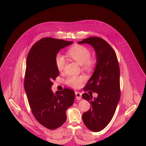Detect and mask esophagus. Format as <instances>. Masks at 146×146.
<instances>
[{
    "mask_svg": "<svg viewBox=\"0 0 146 146\" xmlns=\"http://www.w3.org/2000/svg\"><path fill=\"white\" fill-rule=\"evenodd\" d=\"M76 98L77 100H80L82 99V93L79 92H75Z\"/></svg>",
    "mask_w": 146,
    "mask_h": 146,
    "instance_id": "1",
    "label": "esophagus"
}]
</instances>
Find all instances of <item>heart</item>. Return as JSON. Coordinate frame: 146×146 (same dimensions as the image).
<instances>
[{"label": "heart", "instance_id": "heart-1", "mask_svg": "<svg viewBox=\"0 0 146 146\" xmlns=\"http://www.w3.org/2000/svg\"><path fill=\"white\" fill-rule=\"evenodd\" d=\"M70 57L78 63L83 65L85 69L90 70L93 67V61L91 60V52L86 46L81 44H75L71 46L67 51ZM55 63L57 70L61 72L66 64V60L64 56L58 53L55 57ZM85 80V76H71L67 78L66 84L73 88H79Z\"/></svg>", "mask_w": 146, "mask_h": 146}]
</instances>
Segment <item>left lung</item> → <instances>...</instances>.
<instances>
[{"mask_svg": "<svg viewBox=\"0 0 146 146\" xmlns=\"http://www.w3.org/2000/svg\"><path fill=\"white\" fill-rule=\"evenodd\" d=\"M78 43L92 45L97 54L96 69L84 90L97 93L98 97L92 100V94H83V98L89 102L90 108L84 113L82 119L89 130L100 131L112 120L120 98L119 62L113 48L101 38L90 37Z\"/></svg>", "mask_w": 146, "mask_h": 146, "instance_id": "left-lung-1", "label": "left lung"}]
</instances>
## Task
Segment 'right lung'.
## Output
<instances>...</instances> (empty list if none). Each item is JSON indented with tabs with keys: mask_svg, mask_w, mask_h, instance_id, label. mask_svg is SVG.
Listing matches in <instances>:
<instances>
[{
	"mask_svg": "<svg viewBox=\"0 0 146 146\" xmlns=\"http://www.w3.org/2000/svg\"><path fill=\"white\" fill-rule=\"evenodd\" d=\"M72 42L45 38L30 49L26 61L24 88L31 112L44 127L54 130L65 123L66 110L75 100V92L68 88L54 94L52 80L59 75L55 57L59 50Z\"/></svg>",
	"mask_w": 146,
	"mask_h": 146,
	"instance_id": "obj_1",
	"label": "right lung"
}]
</instances>
